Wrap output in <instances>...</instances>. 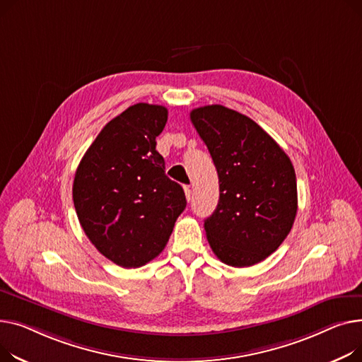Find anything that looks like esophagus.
Here are the masks:
<instances>
[{
	"label": "esophagus",
	"instance_id": "34e87169",
	"mask_svg": "<svg viewBox=\"0 0 362 362\" xmlns=\"http://www.w3.org/2000/svg\"><path fill=\"white\" fill-rule=\"evenodd\" d=\"M184 193H185V197H187V200L189 202V200H191V197H193V191H191L189 185H184Z\"/></svg>",
	"mask_w": 362,
	"mask_h": 362
}]
</instances>
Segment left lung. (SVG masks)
Listing matches in <instances>:
<instances>
[{"label":"left lung","mask_w":362,"mask_h":362,"mask_svg":"<svg viewBox=\"0 0 362 362\" xmlns=\"http://www.w3.org/2000/svg\"><path fill=\"white\" fill-rule=\"evenodd\" d=\"M219 177V203L207 241L225 264L248 267L279 248L293 225L298 196L291 159L251 118L207 105L189 112Z\"/></svg>","instance_id":"8db88e82"}]
</instances>
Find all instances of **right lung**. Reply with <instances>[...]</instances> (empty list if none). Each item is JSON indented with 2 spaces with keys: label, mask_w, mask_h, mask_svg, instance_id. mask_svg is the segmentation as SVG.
Returning <instances> with one entry per match:
<instances>
[{
  "label": "right lung",
  "mask_w": 362,
  "mask_h": 362,
  "mask_svg": "<svg viewBox=\"0 0 362 362\" xmlns=\"http://www.w3.org/2000/svg\"><path fill=\"white\" fill-rule=\"evenodd\" d=\"M166 121L162 105L130 106L103 127L77 166L78 222L98 251L121 267L158 257L187 204L156 151Z\"/></svg>",
  "instance_id": "1"
}]
</instances>
